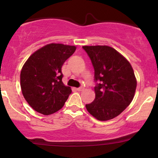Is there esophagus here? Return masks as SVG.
Listing matches in <instances>:
<instances>
[{
  "mask_svg": "<svg viewBox=\"0 0 158 158\" xmlns=\"http://www.w3.org/2000/svg\"><path fill=\"white\" fill-rule=\"evenodd\" d=\"M84 89H85V88H84V87H82V86L77 88V90H78V91H81V90H83Z\"/></svg>",
  "mask_w": 158,
  "mask_h": 158,
  "instance_id": "34e87169",
  "label": "esophagus"
}]
</instances>
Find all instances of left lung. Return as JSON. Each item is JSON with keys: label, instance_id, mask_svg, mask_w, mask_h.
I'll return each mask as SVG.
<instances>
[{"label": "left lung", "instance_id": "left-lung-1", "mask_svg": "<svg viewBox=\"0 0 158 158\" xmlns=\"http://www.w3.org/2000/svg\"><path fill=\"white\" fill-rule=\"evenodd\" d=\"M94 69L95 99L85 106L98 120H109L119 115L135 97L137 80L131 64L108 46H83Z\"/></svg>", "mask_w": 158, "mask_h": 158}]
</instances>
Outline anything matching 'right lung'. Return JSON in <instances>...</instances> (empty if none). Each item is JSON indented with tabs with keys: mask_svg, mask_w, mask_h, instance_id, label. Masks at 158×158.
Listing matches in <instances>:
<instances>
[{
	"mask_svg": "<svg viewBox=\"0 0 158 158\" xmlns=\"http://www.w3.org/2000/svg\"><path fill=\"white\" fill-rule=\"evenodd\" d=\"M75 46L49 44L32 53L21 72L23 96L35 111L50 115L64 106L72 90L62 82L61 67Z\"/></svg>",
	"mask_w": 158,
	"mask_h": 158,
	"instance_id": "obj_1",
	"label": "right lung"
}]
</instances>
